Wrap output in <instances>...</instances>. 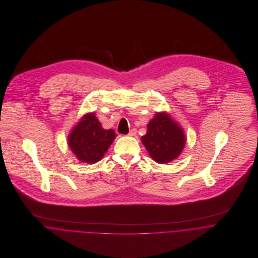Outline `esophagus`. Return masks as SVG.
Returning <instances> with one entry per match:
<instances>
[{
  "label": "esophagus",
  "instance_id": "34e87169",
  "mask_svg": "<svg viewBox=\"0 0 258 258\" xmlns=\"http://www.w3.org/2000/svg\"><path fill=\"white\" fill-rule=\"evenodd\" d=\"M136 134H137V130H136L135 128H133V129L130 130V132H129L128 135H129V136H135Z\"/></svg>",
  "mask_w": 258,
  "mask_h": 258
}]
</instances>
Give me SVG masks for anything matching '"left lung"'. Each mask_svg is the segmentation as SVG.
Returning <instances> with one entry per match:
<instances>
[{
	"mask_svg": "<svg viewBox=\"0 0 258 258\" xmlns=\"http://www.w3.org/2000/svg\"><path fill=\"white\" fill-rule=\"evenodd\" d=\"M141 140L151 158L159 164L178 158L185 144L182 127L165 112L155 114L147 125V133Z\"/></svg>",
	"mask_w": 258,
	"mask_h": 258,
	"instance_id": "1",
	"label": "left lung"
}]
</instances>
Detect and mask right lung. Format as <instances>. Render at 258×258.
Returning <instances> with one entry per match:
<instances>
[{"mask_svg": "<svg viewBox=\"0 0 258 258\" xmlns=\"http://www.w3.org/2000/svg\"><path fill=\"white\" fill-rule=\"evenodd\" d=\"M116 137L113 129L104 130L94 113H87L69 136V146L76 158L88 164L102 159Z\"/></svg>", "mask_w": 258, "mask_h": 258, "instance_id": "right-lung-1", "label": "right lung"}]
</instances>
